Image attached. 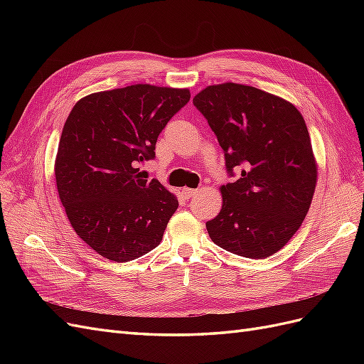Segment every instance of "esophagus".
I'll list each match as a JSON object with an SVG mask.
<instances>
[{
  "mask_svg": "<svg viewBox=\"0 0 364 364\" xmlns=\"http://www.w3.org/2000/svg\"><path fill=\"white\" fill-rule=\"evenodd\" d=\"M183 196L186 197V199H191V197H194L197 193H199V190H194V188H183L182 190Z\"/></svg>",
  "mask_w": 364,
  "mask_h": 364,
  "instance_id": "34e87169",
  "label": "esophagus"
}]
</instances>
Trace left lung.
Returning a JSON list of instances; mask_svg holds the SVG:
<instances>
[{
    "label": "left lung",
    "mask_w": 364,
    "mask_h": 364,
    "mask_svg": "<svg viewBox=\"0 0 364 364\" xmlns=\"http://www.w3.org/2000/svg\"><path fill=\"white\" fill-rule=\"evenodd\" d=\"M225 153L222 211L206 222L217 246L262 259L296 234L310 209L317 167L305 121L282 98L253 86H208L193 98Z\"/></svg>",
    "instance_id": "left-lung-1"
}]
</instances>
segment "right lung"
Segmentation results:
<instances>
[{"mask_svg": "<svg viewBox=\"0 0 364 364\" xmlns=\"http://www.w3.org/2000/svg\"><path fill=\"white\" fill-rule=\"evenodd\" d=\"M190 97L132 85L82 98L65 121L54 167L59 197L75 234L102 257L127 262L161 243L179 202L136 167L155 159L159 134Z\"/></svg>", "mask_w": 364, "mask_h": 364, "instance_id": "1", "label": "right lung"}]
</instances>
